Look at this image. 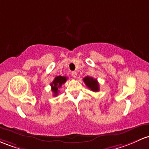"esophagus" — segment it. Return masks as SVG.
Here are the masks:
<instances>
[{
    "mask_svg": "<svg viewBox=\"0 0 149 149\" xmlns=\"http://www.w3.org/2000/svg\"><path fill=\"white\" fill-rule=\"evenodd\" d=\"M71 75L73 78H76V76H77V73H76V71H73L71 73Z\"/></svg>",
    "mask_w": 149,
    "mask_h": 149,
    "instance_id": "esophagus-1",
    "label": "esophagus"
}]
</instances>
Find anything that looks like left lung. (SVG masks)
I'll return each instance as SVG.
<instances>
[{
  "instance_id": "1",
  "label": "left lung",
  "mask_w": 149,
  "mask_h": 149,
  "mask_svg": "<svg viewBox=\"0 0 149 149\" xmlns=\"http://www.w3.org/2000/svg\"><path fill=\"white\" fill-rule=\"evenodd\" d=\"M83 80L84 81L85 84L91 91H93V92H98L100 90V86L97 79H94V78L90 77V76H86Z\"/></svg>"
}]
</instances>
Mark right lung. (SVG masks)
Instances as JSON below:
<instances>
[{"label":"right lung","instance_id":"1","mask_svg":"<svg viewBox=\"0 0 149 149\" xmlns=\"http://www.w3.org/2000/svg\"><path fill=\"white\" fill-rule=\"evenodd\" d=\"M67 81V77L66 76H56L53 81V82L51 83V88H52V92L54 93V96H57L58 94V88L61 87L62 84L66 83Z\"/></svg>","mask_w":149,"mask_h":149}]
</instances>
